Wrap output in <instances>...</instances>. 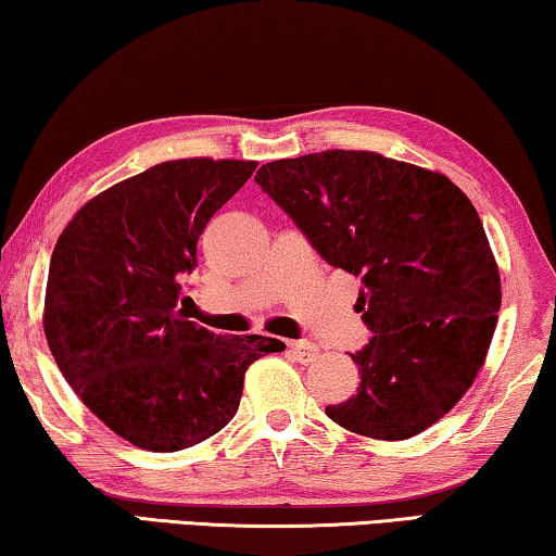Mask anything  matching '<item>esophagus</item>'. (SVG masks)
<instances>
[{
	"instance_id": "obj_1",
	"label": "esophagus",
	"mask_w": 556,
	"mask_h": 556,
	"mask_svg": "<svg viewBox=\"0 0 556 556\" xmlns=\"http://www.w3.org/2000/svg\"><path fill=\"white\" fill-rule=\"evenodd\" d=\"M289 352H292V357L302 364H312L319 359V346L312 342H289Z\"/></svg>"
}]
</instances>
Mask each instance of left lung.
<instances>
[{
    "mask_svg": "<svg viewBox=\"0 0 556 556\" xmlns=\"http://www.w3.org/2000/svg\"><path fill=\"white\" fill-rule=\"evenodd\" d=\"M254 179L321 260L362 279L354 309L375 337L352 354L357 394L327 417L387 442L425 432L475 384L502 306L467 194L444 174L357 149L262 164Z\"/></svg>",
    "mask_w": 556,
    "mask_h": 556,
    "instance_id": "1",
    "label": "left lung"
}]
</instances>
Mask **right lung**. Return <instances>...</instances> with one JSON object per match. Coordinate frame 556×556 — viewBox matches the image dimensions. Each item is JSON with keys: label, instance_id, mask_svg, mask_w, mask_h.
Returning <instances> with one entry per match:
<instances>
[{"label": "right lung", "instance_id": "obj_1", "mask_svg": "<svg viewBox=\"0 0 556 556\" xmlns=\"http://www.w3.org/2000/svg\"><path fill=\"white\" fill-rule=\"evenodd\" d=\"M256 162L189 156L104 189L56 239L45 334L89 412L147 452H179L229 425L271 337H219L177 312L197 239Z\"/></svg>", "mask_w": 556, "mask_h": 556}]
</instances>
